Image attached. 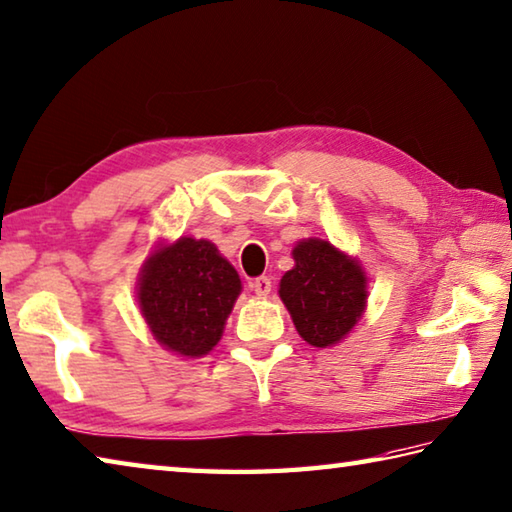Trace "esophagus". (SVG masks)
Here are the masks:
<instances>
[{
    "instance_id": "34e87169",
    "label": "esophagus",
    "mask_w": 512,
    "mask_h": 512,
    "mask_svg": "<svg viewBox=\"0 0 512 512\" xmlns=\"http://www.w3.org/2000/svg\"><path fill=\"white\" fill-rule=\"evenodd\" d=\"M248 288H250V291H253L255 295L266 297L268 293H271V280H268V277H257V280H253V282L248 284Z\"/></svg>"
}]
</instances>
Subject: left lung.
I'll use <instances>...</instances> for the list:
<instances>
[{"label":"left lung","mask_w":512,"mask_h":512,"mask_svg":"<svg viewBox=\"0 0 512 512\" xmlns=\"http://www.w3.org/2000/svg\"><path fill=\"white\" fill-rule=\"evenodd\" d=\"M293 262L277 293L297 333L311 347H336L365 315L369 297L365 268L358 257L322 237L297 241Z\"/></svg>","instance_id":"obj_1"}]
</instances>
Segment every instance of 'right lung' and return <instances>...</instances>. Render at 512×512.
<instances>
[{
	"instance_id": "obj_1",
	"label": "right lung",
	"mask_w": 512,
	"mask_h": 512,
	"mask_svg": "<svg viewBox=\"0 0 512 512\" xmlns=\"http://www.w3.org/2000/svg\"><path fill=\"white\" fill-rule=\"evenodd\" d=\"M241 293V280L208 239L159 241L141 266L136 302L154 340L179 358L217 347Z\"/></svg>"
}]
</instances>
